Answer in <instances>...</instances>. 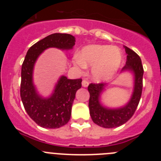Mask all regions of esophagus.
Here are the masks:
<instances>
[{"mask_svg":"<svg viewBox=\"0 0 161 161\" xmlns=\"http://www.w3.org/2000/svg\"><path fill=\"white\" fill-rule=\"evenodd\" d=\"M88 85H89V81H87L86 80H82V86L83 87H88Z\"/></svg>","mask_w":161,"mask_h":161,"instance_id":"1","label":"esophagus"}]
</instances>
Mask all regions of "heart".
<instances>
[{
  "label": "heart",
  "mask_w": 161,
  "mask_h": 161,
  "mask_svg": "<svg viewBox=\"0 0 161 161\" xmlns=\"http://www.w3.org/2000/svg\"><path fill=\"white\" fill-rule=\"evenodd\" d=\"M122 53L117 47L107 45H89L76 55L75 64L80 68L93 66L92 78L95 81L110 79L116 73L122 63Z\"/></svg>",
  "instance_id": "obj_1"
}]
</instances>
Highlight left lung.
Segmentation results:
<instances>
[{
	"mask_svg": "<svg viewBox=\"0 0 161 161\" xmlns=\"http://www.w3.org/2000/svg\"><path fill=\"white\" fill-rule=\"evenodd\" d=\"M126 62L122 71H130L135 75V84L131 98L123 107L109 109L100 103V96L106 84H89V108L91 119L95 124L104 128H114L126 123L136 112L143 89V68L141 59L136 52L125 46Z\"/></svg>",
	"mask_w": 161,
	"mask_h": 161,
	"instance_id": "left-lung-1",
	"label": "left lung"
}]
</instances>
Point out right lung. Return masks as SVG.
Masks as SVG:
<instances>
[{"label":"right lung","instance_id":"add662e5","mask_svg":"<svg viewBox=\"0 0 161 161\" xmlns=\"http://www.w3.org/2000/svg\"><path fill=\"white\" fill-rule=\"evenodd\" d=\"M75 37L68 34L55 33L35 43L28 50L22 65L20 95L25 111L38 126L44 128H59L68 123L76 91L81 88V79L70 80L62 76L54 93L44 98L38 94L33 84V69L38 57L44 50L56 47L72 49Z\"/></svg>","mask_w":161,"mask_h":161}]
</instances>
